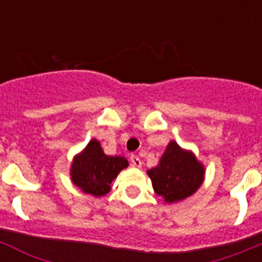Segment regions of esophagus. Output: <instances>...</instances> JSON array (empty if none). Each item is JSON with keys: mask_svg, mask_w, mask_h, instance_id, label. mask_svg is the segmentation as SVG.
Wrapping results in <instances>:
<instances>
[{"mask_svg": "<svg viewBox=\"0 0 262 262\" xmlns=\"http://www.w3.org/2000/svg\"><path fill=\"white\" fill-rule=\"evenodd\" d=\"M130 162H132V165L133 166H136V167H141V166H142V162H141V159L138 158L137 156H130Z\"/></svg>", "mask_w": 262, "mask_h": 262, "instance_id": "esophagus-1", "label": "esophagus"}]
</instances>
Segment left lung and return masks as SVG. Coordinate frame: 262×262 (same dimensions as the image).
<instances>
[{
  "label": "left lung",
  "instance_id": "8db88e82",
  "mask_svg": "<svg viewBox=\"0 0 262 262\" xmlns=\"http://www.w3.org/2000/svg\"><path fill=\"white\" fill-rule=\"evenodd\" d=\"M153 188L167 203H175L196 192L204 181V166L192 151L170 141L158 166L147 170Z\"/></svg>",
  "mask_w": 262,
  "mask_h": 262
}]
</instances>
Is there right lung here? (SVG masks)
I'll list each match as a JSON object with an SVG mask.
<instances>
[{
    "instance_id": "add662e5",
    "label": "right lung",
    "mask_w": 262,
    "mask_h": 262,
    "mask_svg": "<svg viewBox=\"0 0 262 262\" xmlns=\"http://www.w3.org/2000/svg\"><path fill=\"white\" fill-rule=\"evenodd\" d=\"M128 165L124 157L106 156L99 141L93 138L72 161L71 179L85 194L103 196L109 192L111 183L118 172Z\"/></svg>"
}]
</instances>
